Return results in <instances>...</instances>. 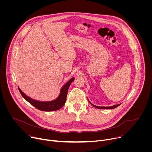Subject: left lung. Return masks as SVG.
<instances>
[{"instance_id": "left-lung-1", "label": "left lung", "mask_w": 152, "mask_h": 152, "mask_svg": "<svg viewBox=\"0 0 152 152\" xmlns=\"http://www.w3.org/2000/svg\"><path fill=\"white\" fill-rule=\"evenodd\" d=\"M89 102L91 103V104H92L93 106H94L95 107H96V108H98V109H114V108H115V107H117V106H118L120 104H115V105H114V106H107V107H105V106H102V107H100V106H96V105H94V104H92L90 101H89Z\"/></svg>"}]
</instances>
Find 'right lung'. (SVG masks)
<instances>
[{
  "mask_svg": "<svg viewBox=\"0 0 152 152\" xmlns=\"http://www.w3.org/2000/svg\"><path fill=\"white\" fill-rule=\"evenodd\" d=\"M74 79L75 78L73 77L66 85H65L61 90V93L59 97L56 100L51 102H42L34 100L31 98L28 97L26 95H25L22 91L20 90V89L18 87V88L20 94L23 96V97L26 101H28L29 103L33 105L35 107H36L37 109L41 111H56L59 110L60 108H61L65 104V103H66V99H67V95L69 88L72 82L74 80Z\"/></svg>",
  "mask_w": 152,
  "mask_h": 152,
  "instance_id": "obj_1",
  "label": "right lung"
}]
</instances>
